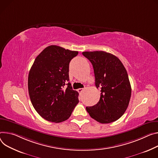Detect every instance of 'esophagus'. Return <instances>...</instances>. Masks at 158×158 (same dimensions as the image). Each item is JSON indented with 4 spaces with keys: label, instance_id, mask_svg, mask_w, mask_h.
Returning <instances> with one entry per match:
<instances>
[{
    "label": "esophagus",
    "instance_id": "34e87169",
    "mask_svg": "<svg viewBox=\"0 0 158 158\" xmlns=\"http://www.w3.org/2000/svg\"><path fill=\"white\" fill-rule=\"evenodd\" d=\"M84 90V89L83 88H79V89H77V91L79 93H81L82 92V91Z\"/></svg>",
    "mask_w": 158,
    "mask_h": 158
}]
</instances>
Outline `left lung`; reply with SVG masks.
I'll return each mask as SVG.
<instances>
[{
  "instance_id": "obj_1",
  "label": "left lung",
  "mask_w": 158,
  "mask_h": 158,
  "mask_svg": "<svg viewBox=\"0 0 158 158\" xmlns=\"http://www.w3.org/2000/svg\"><path fill=\"white\" fill-rule=\"evenodd\" d=\"M82 55L92 64L95 85L101 88L99 101L93 106H87V111L101 123L117 120L125 112L131 96V85L125 67L118 57L106 52H84Z\"/></svg>"
}]
</instances>
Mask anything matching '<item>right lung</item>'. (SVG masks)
<instances>
[{
    "label": "right lung",
    "instance_id": "add662e5",
    "mask_svg": "<svg viewBox=\"0 0 158 158\" xmlns=\"http://www.w3.org/2000/svg\"><path fill=\"white\" fill-rule=\"evenodd\" d=\"M78 52L50 45L35 59L28 75L31 103L40 115L55 123L67 120L79 103L69 81V63ZM67 84V88L64 85Z\"/></svg>",
    "mask_w": 158,
    "mask_h": 158
}]
</instances>
